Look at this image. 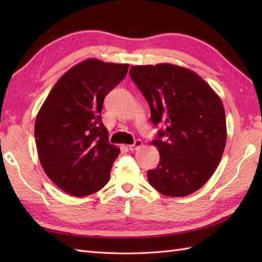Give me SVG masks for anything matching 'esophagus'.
<instances>
[{
	"instance_id": "obj_1",
	"label": "esophagus",
	"mask_w": 262,
	"mask_h": 262,
	"mask_svg": "<svg viewBox=\"0 0 262 262\" xmlns=\"http://www.w3.org/2000/svg\"><path fill=\"white\" fill-rule=\"evenodd\" d=\"M143 145V142L141 140H136L134 143L132 144V145H128V148L130 149V151H135V149L140 148Z\"/></svg>"
}]
</instances>
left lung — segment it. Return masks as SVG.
Returning a JSON list of instances; mask_svg holds the SVG:
<instances>
[{
	"instance_id": "obj_1",
	"label": "left lung",
	"mask_w": 262,
	"mask_h": 262,
	"mask_svg": "<svg viewBox=\"0 0 262 262\" xmlns=\"http://www.w3.org/2000/svg\"><path fill=\"white\" fill-rule=\"evenodd\" d=\"M129 74L147 100L152 124H165L152 141L160 162L147 171L149 185L171 197L197 191L213 176L225 148L221 98L197 73L178 65H136Z\"/></svg>"
}]
</instances>
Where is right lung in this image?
<instances>
[{
    "mask_svg": "<svg viewBox=\"0 0 262 262\" xmlns=\"http://www.w3.org/2000/svg\"><path fill=\"white\" fill-rule=\"evenodd\" d=\"M128 68L96 58L83 60L60 77L38 111L39 161L49 179L72 196L97 192L110 179L120 149L109 144L100 114L105 96Z\"/></svg>",
    "mask_w": 262,
    "mask_h": 262,
    "instance_id": "obj_1",
    "label": "right lung"
}]
</instances>
